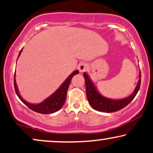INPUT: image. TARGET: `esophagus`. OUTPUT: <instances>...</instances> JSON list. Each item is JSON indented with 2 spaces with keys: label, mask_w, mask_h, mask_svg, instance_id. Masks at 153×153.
<instances>
[{
  "label": "esophagus",
  "mask_w": 153,
  "mask_h": 153,
  "mask_svg": "<svg viewBox=\"0 0 153 153\" xmlns=\"http://www.w3.org/2000/svg\"><path fill=\"white\" fill-rule=\"evenodd\" d=\"M87 65L85 63H81L78 65V70L80 73L85 71L87 69Z\"/></svg>",
  "instance_id": "34e87169"
}]
</instances>
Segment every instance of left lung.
<instances>
[{
  "instance_id": "obj_1",
  "label": "left lung",
  "mask_w": 153,
  "mask_h": 153,
  "mask_svg": "<svg viewBox=\"0 0 153 153\" xmlns=\"http://www.w3.org/2000/svg\"><path fill=\"white\" fill-rule=\"evenodd\" d=\"M83 76L85 79L86 93L89 104L95 110L102 112H114L124 108L134 98L140 88L141 71H139V79L133 93L128 97L123 99H111L105 97L99 93L89 75L84 73Z\"/></svg>"
}]
</instances>
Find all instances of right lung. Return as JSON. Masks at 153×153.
<instances>
[{"mask_svg":"<svg viewBox=\"0 0 153 153\" xmlns=\"http://www.w3.org/2000/svg\"><path fill=\"white\" fill-rule=\"evenodd\" d=\"M23 48L21 49L20 53H19L18 58L20 56L21 52H22ZM17 58V59H18ZM79 71L78 70H76L75 71L72 73L71 74L68 76L67 78L65 79V81L60 85V87L56 90V91L53 93L52 95H51L49 97L45 99L44 101L42 102L38 103V104H33V103L28 102L25 101L24 99L21 97L20 94H19L18 87H17L16 82V75L14 74V89L15 91H16V95L18 96L19 99L26 105L27 107L32 109L36 112L44 114H52L54 113L55 111L59 110L62 108L64 104V102L66 100V92H67L68 88L69 87V85L71 81L72 77H74L75 75L78 74Z\"/></svg>","mask_w":153,"mask_h":153,"instance_id":"obj_1","label":"right lung"}]
</instances>
